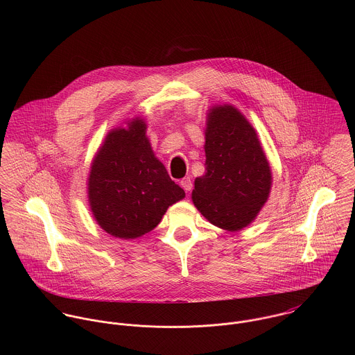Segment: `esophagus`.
<instances>
[{
  "instance_id": "obj_1",
  "label": "esophagus",
  "mask_w": 355,
  "mask_h": 355,
  "mask_svg": "<svg viewBox=\"0 0 355 355\" xmlns=\"http://www.w3.org/2000/svg\"><path fill=\"white\" fill-rule=\"evenodd\" d=\"M180 186L183 187V190H184V191H190V190L193 189V182H191V179H190V178H184V179H182Z\"/></svg>"
}]
</instances>
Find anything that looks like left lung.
<instances>
[{"label":"left lung","instance_id":"1","mask_svg":"<svg viewBox=\"0 0 355 355\" xmlns=\"http://www.w3.org/2000/svg\"><path fill=\"white\" fill-rule=\"evenodd\" d=\"M205 175L196 178L191 200L203 217L231 232L248 227L269 198L272 171L258 135L232 105L206 113Z\"/></svg>","mask_w":355,"mask_h":355}]
</instances>
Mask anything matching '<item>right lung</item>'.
I'll use <instances>...</instances> for the list:
<instances>
[{
    "instance_id": "1",
    "label": "right lung",
    "mask_w": 355,
    "mask_h": 355,
    "mask_svg": "<svg viewBox=\"0 0 355 355\" xmlns=\"http://www.w3.org/2000/svg\"><path fill=\"white\" fill-rule=\"evenodd\" d=\"M124 124L107 132L92 161L87 198L105 232L135 239L154 230L186 194L153 152L145 119Z\"/></svg>"
}]
</instances>
